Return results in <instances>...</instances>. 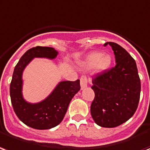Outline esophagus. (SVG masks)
I'll list each match as a JSON object with an SVG mask.
<instances>
[{"label":"esophagus","mask_w":150,"mask_h":150,"mask_svg":"<svg viewBox=\"0 0 150 150\" xmlns=\"http://www.w3.org/2000/svg\"><path fill=\"white\" fill-rule=\"evenodd\" d=\"M89 82H90V79L88 78V76H86V75H82L81 77V89H84L85 88H86Z\"/></svg>","instance_id":"obj_1"}]
</instances>
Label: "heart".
Instances as JSON below:
<instances>
[{"label": "heart", "mask_w": 150, "mask_h": 150, "mask_svg": "<svg viewBox=\"0 0 150 150\" xmlns=\"http://www.w3.org/2000/svg\"><path fill=\"white\" fill-rule=\"evenodd\" d=\"M112 63V57L110 54H104L103 52H93L87 57L83 63V66L90 69L96 66L98 70H105L109 69Z\"/></svg>", "instance_id": "b5f03b06"}]
</instances>
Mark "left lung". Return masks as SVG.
Segmentation results:
<instances>
[{"label": "left lung", "instance_id": "obj_1", "mask_svg": "<svg viewBox=\"0 0 150 150\" xmlns=\"http://www.w3.org/2000/svg\"><path fill=\"white\" fill-rule=\"evenodd\" d=\"M115 55L116 65L98 73L93 78L95 93L91 115L96 124L105 128L117 127L136 112L140 100L141 81L135 60L114 42H107Z\"/></svg>", "mask_w": 150, "mask_h": 150}]
</instances>
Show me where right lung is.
Instances as JSON below:
<instances>
[{"instance_id": "add662e5", "label": "right lung", "mask_w": 150, "mask_h": 150, "mask_svg": "<svg viewBox=\"0 0 150 150\" xmlns=\"http://www.w3.org/2000/svg\"><path fill=\"white\" fill-rule=\"evenodd\" d=\"M57 55V52L51 47H33L24 53L14 68L9 90L12 105L17 117L36 129H49L60 124L72 98L81 88L80 80L65 81L59 83L52 93L39 103L30 104L24 100L21 77L26 65L34 57L53 59Z\"/></svg>"}]
</instances>
